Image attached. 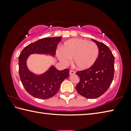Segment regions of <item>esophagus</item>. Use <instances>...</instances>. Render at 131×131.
Returning a JSON list of instances; mask_svg holds the SVG:
<instances>
[{
	"mask_svg": "<svg viewBox=\"0 0 131 131\" xmlns=\"http://www.w3.org/2000/svg\"><path fill=\"white\" fill-rule=\"evenodd\" d=\"M75 73H76V72H75V71L73 70H70V72H69V74H70V75L74 74Z\"/></svg>",
	"mask_w": 131,
	"mask_h": 131,
	"instance_id": "1",
	"label": "esophagus"
}]
</instances>
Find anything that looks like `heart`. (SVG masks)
I'll return each instance as SVG.
<instances>
[{"mask_svg":"<svg viewBox=\"0 0 131 131\" xmlns=\"http://www.w3.org/2000/svg\"><path fill=\"white\" fill-rule=\"evenodd\" d=\"M62 51H58L57 55L62 62L68 64L69 59L79 70H85L94 65L99 54L97 44L81 39H74L65 42L61 46Z\"/></svg>","mask_w":131,"mask_h":131,"instance_id":"1","label":"heart"}]
</instances>
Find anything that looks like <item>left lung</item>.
Wrapping results in <instances>:
<instances>
[{
	"instance_id": "obj_1",
	"label": "left lung",
	"mask_w": 131,
	"mask_h": 131,
	"mask_svg": "<svg viewBox=\"0 0 131 131\" xmlns=\"http://www.w3.org/2000/svg\"><path fill=\"white\" fill-rule=\"evenodd\" d=\"M99 48L96 62L87 69L76 72L80 78L76 89L81 96L95 99L103 95L112 83L114 74V57L107 46L92 39Z\"/></svg>"
}]
</instances>
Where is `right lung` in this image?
Returning a JSON list of instances; mask_svg holds the SVG:
<instances>
[{
    "instance_id": "right-lung-1",
    "label": "right lung",
    "mask_w": 131,
    "mask_h": 131,
    "mask_svg": "<svg viewBox=\"0 0 131 131\" xmlns=\"http://www.w3.org/2000/svg\"><path fill=\"white\" fill-rule=\"evenodd\" d=\"M62 37H47L29 44L18 57L19 74L25 90L32 96L41 99L52 97L57 94L64 80L69 76V69L58 70L52 66L44 74L35 75L26 66V59L32 54L55 55L57 47Z\"/></svg>"
}]
</instances>
